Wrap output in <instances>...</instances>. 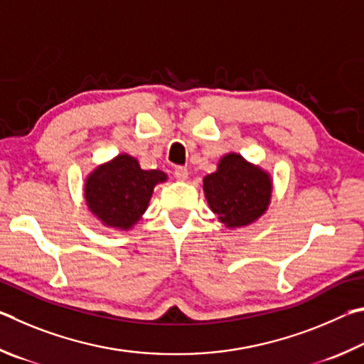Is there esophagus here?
Segmentation results:
<instances>
[{
	"label": "esophagus",
	"instance_id": "obj_1",
	"mask_svg": "<svg viewBox=\"0 0 364 364\" xmlns=\"http://www.w3.org/2000/svg\"><path fill=\"white\" fill-rule=\"evenodd\" d=\"M174 176L177 181H186V178L188 177V169L183 168V166H177V168L174 169Z\"/></svg>",
	"mask_w": 364,
	"mask_h": 364
}]
</instances>
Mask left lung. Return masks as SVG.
<instances>
[{
  "mask_svg": "<svg viewBox=\"0 0 364 364\" xmlns=\"http://www.w3.org/2000/svg\"><path fill=\"white\" fill-rule=\"evenodd\" d=\"M205 195L220 222L227 227H241L265 213L272 182L267 172L237 153H228L220 159L219 169L205 177Z\"/></svg>",
  "mask_w": 364,
  "mask_h": 364,
  "instance_id": "1",
  "label": "left lung"
}]
</instances>
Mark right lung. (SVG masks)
Listing matches in <instances>:
<instances>
[{
	"mask_svg": "<svg viewBox=\"0 0 364 364\" xmlns=\"http://www.w3.org/2000/svg\"><path fill=\"white\" fill-rule=\"evenodd\" d=\"M164 181V172L144 171L136 158L119 155L89 176L85 188L87 206L104 224L126 230L145 213L153 187Z\"/></svg>",
	"mask_w": 364,
	"mask_h": 364,
	"instance_id": "right-lung-1",
	"label": "right lung"
}]
</instances>
